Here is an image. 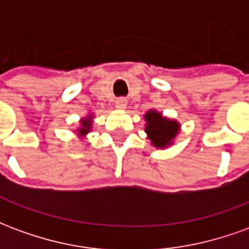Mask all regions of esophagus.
<instances>
[{"label":"esophagus","mask_w":249,"mask_h":249,"mask_svg":"<svg viewBox=\"0 0 249 249\" xmlns=\"http://www.w3.org/2000/svg\"><path fill=\"white\" fill-rule=\"evenodd\" d=\"M116 108L117 109L126 108V100H124V98H119V100H116Z\"/></svg>","instance_id":"esophagus-1"}]
</instances>
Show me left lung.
Instances as JSON below:
<instances>
[{"instance_id": "8db88e82", "label": "left lung", "mask_w": 249, "mask_h": 249, "mask_svg": "<svg viewBox=\"0 0 249 249\" xmlns=\"http://www.w3.org/2000/svg\"><path fill=\"white\" fill-rule=\"evenodd\" d=\"M144 119L146 121L145 133L151 140L152 146L162 149L172 145L176 136L180 132V124L176 120L164 117L155 109L148 110L144 114Z\"/></svg>"}]
</instances>
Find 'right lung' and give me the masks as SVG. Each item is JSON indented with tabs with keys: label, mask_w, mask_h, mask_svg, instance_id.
<instances>
[{
	"label": "right lung",
	"mask_w": 249,
	"mask_h": 249,
	"mask_svg": "<svg viewBox=\"0 0 249 249\" xmlns=\"http://www.w3.org/2000/svg\"><path fill=\"white\" fill-rule=\"evenodd\" d=\"M92 125H93V114H89L87 117H84L80 121V128L77 129V135L80 137H85V136L92 130Z\"/></svg>",
	"instance_id": "obj_1"
}]
</instances>
